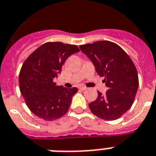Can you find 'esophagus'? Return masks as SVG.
<instances>
[{"instance_id": "esophagus-1", "label": "esophagus", "mask_w": 156, "mask_h": 156, "mask_svg": "<svg viewBox=\"0 0 156 156\" xmlns=\"http://www.w3.org/2000/svg\"><path fill=\"white\" fill-rule=\"evenodd\" d=\"M79 88L80 90H82V91H83V90L87 89V87H86V86H80Z\"/></svg>"}]
</instances>
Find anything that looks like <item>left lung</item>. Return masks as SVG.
Segmentation results:
<instances>
[{
  "label": "left lung",
  "instance_id": "1",
  "mask_svg": "<svg viewBox=\"0 0 156 156\" xmlns=\"http://www.w3.org/2000/svg\"><path fill=\"white\" fill-rule=\"evenodd\" d=\"M92 60L96 73L108 87L106 95L88 104L94 115L104 120L119 119L132 107L139 87L138 73L127 52L115 43L96 41L80 46Z\"/></svg>",
  "mask_w": 156,
  "mask_h": 156
}]
</instances>
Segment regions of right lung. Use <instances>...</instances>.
Wrapping results in <instances>:
<instances>
[{"mask_svg":"<svg viewBox=\"0 0 156 156\" xmlns=\"http://www.w3.org/2000/svg\"><path fill=\"white\" fill-rule=\"evenodd\" d=\"M78 52L79 48L75 44L47 42L24 60L19 74L20 91L34 115L52 121L68 112L78 89L56 85L53 78L60 73L65 60Z\"/></svg>","mask_w":156,"mask_h":156,"instance_id":"1","label":"right lung"}]
</instances>
